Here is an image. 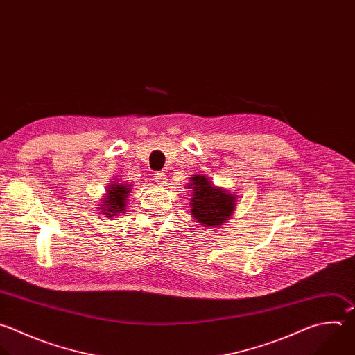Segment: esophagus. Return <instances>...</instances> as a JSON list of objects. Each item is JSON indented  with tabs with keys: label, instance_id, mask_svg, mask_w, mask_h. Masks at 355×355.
<instances>
[{
	"label": "esophagus",
	"instance_id": "esophagus-1",
	"mask_svg": "<svg viewBox=\"0 0 355 355\" xmlns=\"http://www.w3.org/2000/svg\"><path fill=\"white\" fill-rule=\"evenodd\" d=\"M155 175V180H156V182L157 184H166L167 182V175L164 174V173H162V171H157V173H155L153 174Z\"/></svg>",
	"mask_w": 355,
	"mask_h": 355
}]
</instances>
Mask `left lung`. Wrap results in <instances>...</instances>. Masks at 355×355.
I'll return each instance as SVG.
<instances>
[{
    "label": "left lung",
    "instance_id": "left-lung-1",
    "mask_svg": "<svg viewBox=\"0 0 355 355\" xmlns=\"http://www.w3.org/2000/svg\"><path fill=\"white\" fill-rule=\"evenodd\" d=\"M191 181L188 187L193 189L191 203L193 217L205 227H218L228 220L234 211L235 196L213 187L205 175H195Z\"/></svg>",
    "mask_w": 355,
    "mask_h": 355
}]
</instances>
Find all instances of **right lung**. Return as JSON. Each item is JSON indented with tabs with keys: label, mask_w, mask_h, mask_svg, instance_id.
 Wrapping results in <instances>:
<instances>
[{
	"label": "right lung",
	"mask_w": 355,
	"mask_h": 355,
	"mask_svg": "<svg viewBox=\"0 0 355 355\" xmlns=\"http://www.w3.org/2000/svg\"><path fill=\"white\" fill-rule=\"evenodd\" d=\"M130 193V185H124V184H112L110 185L108 191H107V198H104V207H101L104 210L105 217H111L115 214L124 213L125 206H127V196Z\"/></svg>",
	"instance_id": "1"
}]
</instances>
